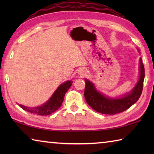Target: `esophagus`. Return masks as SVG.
Here are the masks:
<instances>
[{
    "mask_svg": "<svg viewBox=\"0 0 154 154\" xmlns=\"http://www.w3.org/2000/svg\"><path fill=\"white\" fill-rule=\"evenodd\" d=\"M79 74L83 76V75H85V74H86V72H85L84 70H82V71H79Z\"/></svg>",
    "mask_w": 154,
    "mask_h": 154,
    "instance_id": "esophagus-1",
    "label": "esophagus"
}]
</instances>
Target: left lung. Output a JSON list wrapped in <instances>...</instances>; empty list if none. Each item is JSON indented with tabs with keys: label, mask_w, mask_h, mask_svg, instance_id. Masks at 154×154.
<instances>
[{
	"label": "left lung",
	"mask_w": 154,
	"mask_h": 154,
	"mask_svg": "<svg viewBox=\"0 0 154 154\" xmlns=\"http://www.w3.org/2000/svg\"><path fill=\"white\" fill-rule=\"evenodd\" d=\"M145 77V69L140 59V78L136 86L131 92L119 98H109L97 92L94 84L88 79H85V87L84 96L87 103L96 111L103 114L115 115L122 113L130 108L137 102L141 95L143 81Z\"/></svg>",
	"instance_id": "8db88e82"
}]
</instances>
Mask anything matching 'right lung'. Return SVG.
I'll list each match as a JSON object with an SVG mask.
<instances>
[{
	"instance_id": "right-lung-1",
	"label": "right lung",
	"mask_w": 154,
	"mask_h": 154,
	"mask_svg": "<svg viewBox=\"0 0 154 154\" xmlns=\"http://www.w3.org/2000/svg\"><path fill=\"white\" fill-rule=\"evenodd\" d=\"M72 82L68 81L62 83L58 88L51 98L43 105L37 107H28L22 105H19L21 108L29 113L38 115V116H48L58 110L62 105L64 97L68 90L71 88Z\"/></svg>"
}]
</instances>
